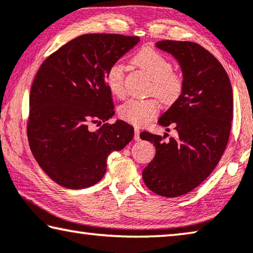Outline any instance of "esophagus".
Instances as JSON below:
<instances>
[{"instance_id": "1", "label": "esophagus", "mask_w": 253, "mask_h": 253, "mask_svg": "<svg viewBox=\"0 0 253 253\" xmlns=\"http://www.w3.org/2000/svg\"><path fill=\"white\" fill-rule=\"evenodd\" d=\"M134 131H135V134H134V139H135V141H141V137H139V129H138V128H135Z\"/></svg>"}]
</instances>
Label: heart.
<instances>
[{
  "instance_id": "1",
  "label": "heart",
  "mask_w": 253,
  "mask_h": 253,
  "mask_svg": "<svg viewBox=\"0 0 253 253\" xmlns=\"http://www.w3.org/2000/svg\"><path fill=\"white\" fill-rule=\"evenodd\" d=\"M133 63L151 78L147 93L153 94L164 105L177 101L183 90V78L173 71V65L167 56L154 48L145 47L135 54ZM106 83L115 97L123 99L126 95L125 69L120 63H114L106 71ZM160 109L159 101L154 98L131 99L120 106L119 116L125 122L135 126L151 122Z\"/></svg>"
}]
</instances>
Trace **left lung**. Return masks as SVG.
I'll return each mask as SVG.
<instances>
[{"mask_svg":"<svg viewBox=\"0 0 253 253\" xmlns=\"http://www.w3.org/2000/svg\"><path fill=\"white\" fill-rule=\"evenodd\" d=\"M156 47L178 59L183 90L159 119L160 125L173 126L177 137L164 142L166 135H139L156 150L143 180L155 194L173 198L198 187L219 162L230 137L233 92L222 64L198 43L162 40Z\"/></svg>","mask_w":253,"mask_h":253,"instance_id":"left-lung-1","label":"left lung"}]
</instances>
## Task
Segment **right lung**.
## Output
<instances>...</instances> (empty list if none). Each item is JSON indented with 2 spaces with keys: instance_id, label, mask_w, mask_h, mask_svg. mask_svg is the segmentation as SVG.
I'll return each instance as SVG.
<instances>
[{
  "instance_id": "add662e5",
  "label": "right lung",
  "mask_w": 253,
  "mask_h": 253,
  "mask_svg": "<svg viewBox=\"0 0 253 253\" xmlns=\"http://www.w3.org/2000/svg\"><path fill=\"white\" fill-rule=\"evenodd\" d=\"M139 42L136 36L87 34L66 42L42 62L30 90L27 135L40 168L69 189L102 179L107 158L134 136L129 124L106 123L115 115L106 71Z\"/></svg>"
}]
</instances>
